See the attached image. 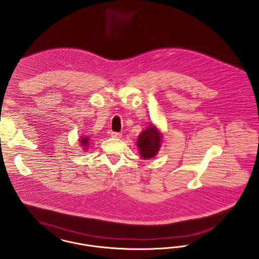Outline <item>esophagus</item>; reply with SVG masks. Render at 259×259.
Instances as JSON below:
<instances>
[{
  "label": "esophagus",
  "instance_id": "34e87169",
  "mask_svg": "<svg viewBox=\"0 0 259 259\" xmlns=\"http://www.w3.org/2000/svg\"><path fill=\"white\" fill-rule=\"evenodd\" d=\"M110 136L112 138H117V139H119V138H121L122 134L121 133H117V132H111V133H110Z\"/></svg>",
  "mask_w": 259,
  "mask_h": 259
}]
</instances>
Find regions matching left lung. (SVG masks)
Listing matches in <instances>:
<instances>
[{
  "mask_svg": "<svg viewBox=\"0 0 259 259\" xmlns=\"http://www.w3.org/2000/svg\"><path fill=\"white\" fill-rule=\"evenodd\" d=\"M162 133L154 124H150L138 136L137 147L140 155L144 159H151L157 154L162 143Z\"/></svg>",
  "mask_w": 259,
  "mask_h": 259,
  "instance_id": "left-lung-1",
  "label": "left lung"
}]
</instances>
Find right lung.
Segmentation results:
<instances>
[{
    "label": "right lung",
    "mask_w": 259,
    "mask_h": 259,
    "mask_svg": "<svg viewBox=\"0 0 259 259\" xmlns=\"http://www.w3.org/2000/svg\"><path fill=\"white\" fill-rule=\"evenodd\" d=\"M89 137L87 136H84V137H81L80 139V146H82V148L84 150L87 149V147H89Z\"/></svg>",
    "instance_id": "right-lung-1"
}]
</instances>
